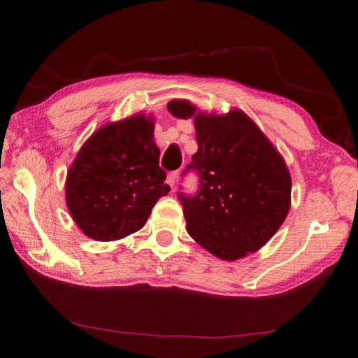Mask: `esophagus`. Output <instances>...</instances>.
I'll list each match as a JSON object with an SVG mask.
<instances>
[{
    "instance_id": "1",
    "label": "esophagus",
    "mask_w": 358,
    "mask_h": 358,
    "mask_svg": "<svg viewBox=\"0 0 358 358\" xmlns=\"http://www.w3.org/2000/svg\"><path fill=\"white\" fill-rule=\"evenodd\" d=\"M177 175H178L177 171H173V172H171L169 175H167V183H169L171 187H173L175 183H177Z\"/></svg>"
}]
</instances>
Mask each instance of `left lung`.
Returning a JSON list of instances; mask_svg holds the SVG:
<instances>
[{"label": "left lung", "instance_id": "obj_1", "mask_svg": "<svg viewBox=\"0 0 358 358\" xmlns=\"http://www.w3.org/2000/svg\"><path fill=\"white\" fill-rule=\"evenodd\" d=\"M167 110L195 121L199 150L183 175L196 173L199 191L178 192L189 235L223 260L255 252L283 224L291 204L283 158L240 110L204 115L181 100Z\"/></svg>", "mask_w": 358, "mask_h": 358}]
</instances>
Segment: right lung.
<instances>
[{
	"label": "right lung",
	"mask_w": 358,
	"mask_h": 358,
	"mask_svg": "<svg viewBox=\"0 0 358 358\" xmlns=\"http://www.w3.org/2000/svg\"><path fill=\"white\" fill-rule=\"evenodd\" d=\"M158 159L154 124L144 117L108 124L90 136L66 181L67 208L80 229L100 241L141 229L157 200L171 191Z\"/></svg>",
	"instance_id": "1"
}]
</instances>
